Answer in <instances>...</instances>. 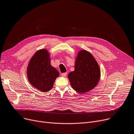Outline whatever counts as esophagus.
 Segmentation results:
<instances>
[{"label": "esophagus", "mask_w": 134, "mask_h": 134, "mask_svg": "<svg viewBox=\"0 0 134 134\" xmlns=\"http://www.w3.org/2000/svg\"><path fill=\"white\" fill-rule=\"evenodd\" d=\"M67 75V73H63L61 74V76L62 77H65Z\"/></svg>", "instance_id": "1"}]
</instances>
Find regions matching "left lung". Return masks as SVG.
Returning <instances> with one entry per match:
<instances>
[{
    "label": "left lung",
    "instance_id": "8db88e82",
    "mask_svg": "<svg viewBox=\"0 0 134 134\" xmlns=\"http://www.w3.org/2000/svg\"><path fill=\"white\" fill-rule=\"evenodd\" d=\"M100 69L93 55L82 50L77 55L75 69L70 72L68 78L76 92L84 93L94 88L99 81Z\"/></svg>",
    "mask_w": 134,
    "mask_h": 134
}]
</instances>
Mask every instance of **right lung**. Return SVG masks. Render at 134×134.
Here are the masks:
<instances>
[{
  "instance_id": "right-lung-1",
  "label": "right lung",
  "mask_w": 134,
  "mask_h": 134,
  "mask_svg": "<svg viewBox=\"0 0 134 134\" xmlns=\"http://www.w3.org/2000/svg\"><path fill=\"white\" fill-rule=\"evenodd\" d=\"M27 76L31 85L38 90L48 92L52 88L59 73L51 66L47 49H41L33 55L27 67Z\"/></svg>"
}]
</instances>
